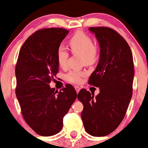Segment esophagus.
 Masks as SVG:
<instances>
[{"mask_svg": "<svg viewBox=\"0 0 148 148\" xmlns=\"http://www.w3.org/2000/svg\"><path fill=\"white\" fill-rule=\"evenodd\" d=\"M75 90H76V92H77V93H78V92L80 91V88L78 87V86H75Z\"/></svg>", "mask_w": 148, "mask_h": 148, "instance_id": "esophagus-1", "label": "esophagus"}]
</instances>
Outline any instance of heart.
<instances>
[{
  "instance_id": "b5f03b06",
  "label": "heart",
  "mask_w": 148,
  "mask_h": 148,
  "mask_svg": "<svg viewBox=\"0 0 148 148\" xmlns=\"http://www.w3.org/2000/svg\"><path fill=\"white\" fill-rule=\"evenodd\" d=\"M70 47L75 54L82 55L83 60L86 64H91L96 61L98 55V49L93 45L91 37L83 32H76L70 39ZM68 49L65 46L60 45L57 49V60L60 66L65 68L68 58ZM85 73L83 71H71L66 74L65 79L67 81L78 84L81 82L82 77Z\"/></svg>"
}]
</instances>
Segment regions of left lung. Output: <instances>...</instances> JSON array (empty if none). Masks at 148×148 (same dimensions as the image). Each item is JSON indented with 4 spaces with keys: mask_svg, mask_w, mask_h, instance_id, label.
Instances as JSON below:
<instances>
[{
    "mask_svg": "<svg viewBox=\"0 0 148 148\" xmlns=\"http://www.w3.org/2000/svg\"><path fill=\"white\" fill-rule=\"evenodd\" d=\"M100 47L99 60L88 83L99 88L94 96L81 89L77 99L83 103L81 118L86 131L103 137L114 131L123 120L132 96L134 63L125 39L107 27H90Z\"/></svg>",
    "mask_w": 148,
    "mask_h": 148,
    "instance_id": "8db88e82",
    "label": "left lung"
}]
</instances>
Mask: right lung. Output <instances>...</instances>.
Listing matches in <instances>:
<instances>
[{"label":"right lung","mask_w":148,"mask_h":148,"mask_svg":"<svg viewBox=\"0 0 148 148\" xmlns=\"http://www.w3.org/2000/svg\"><path fill=\"white\" fill-rule=\"evenodd\" d=\"M69 33L62 28L40 29L24 43L16 65V95L28 125L41 136L60 132L63 116L75 101L74 87L61 90L49 86L59 70L57 49Z\"/></svg>","instance_id":"1"}]
</instances>
